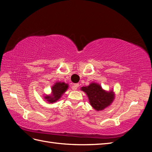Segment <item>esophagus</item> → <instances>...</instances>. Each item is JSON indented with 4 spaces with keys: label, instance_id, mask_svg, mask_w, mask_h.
<instances>
[{
    "label": "esophagus",
    "instance_id": "34e87169",
    "mask_svg": "<svg viewBox=\"0 0 152 152\" xmlns=\"http://www.w3.org/2000/svg\"><path fill=\"white\" fill-rule=\"evenodd\" d=\"M79 87V84L78 83H75V84H73L72 86V88L73 90H76L77 89V87Z\"/></svg>",
    "mask_w": 152,
    "mask_h": 152
}]
</instances>
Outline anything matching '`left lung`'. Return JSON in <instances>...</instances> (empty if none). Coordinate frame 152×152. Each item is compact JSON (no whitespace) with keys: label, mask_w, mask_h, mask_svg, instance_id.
<instances>
[{"label":"left lung","mask_w":152,"mask_h":152,"mask_svg":"<svg viewBox=\"0 0 152 152\" xmlns=\"http://www.w3.org/2000/svg\"><path fill=\"white\" fill-rule=\"evenodd\" d=\"M81 89L87 94L91 106L97 111L105 109L114 100L113 92H106L97 83H92L87 87H82Z\"/></svg>","instance_id":"left-lung-1"}]
</instances>
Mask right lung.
I'll return each mask as SVG.
<instances>
[{"label": "right lung", "instance_id": "right-lung-1", "mask_svg": "<svg viewBox=\"0 0 152 152\" xmlns=\"http://www.w3.org/2000/svg\"><path fill=\"white\" fill-rule=\"evenodd\" d=\"M68 85L63 82L56 83L54 86L52 87V94L50 96H46L45 98L49 103H54L61 98L63 93L65 92L67 89Z\"/></svg>", "mask_w": 152, "mask_h": 152}]
</instances>
